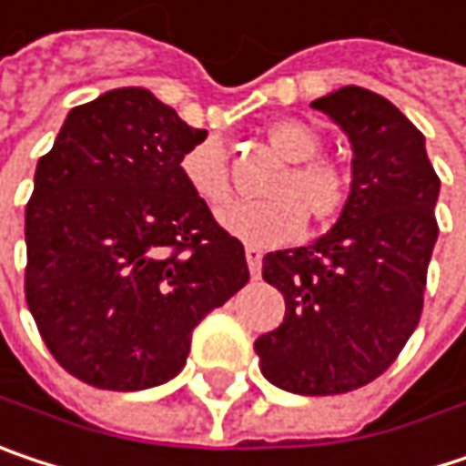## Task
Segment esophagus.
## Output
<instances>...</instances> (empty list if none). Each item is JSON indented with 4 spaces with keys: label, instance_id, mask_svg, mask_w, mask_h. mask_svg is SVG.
<instances>
[{
    "label": "esophagus",
    "instance_id": "34e87169",
    "mask_svg": "<svg viewBox=\"0 0 466 466\" xmlns=\"http://www.w3.org/2000/svg\"><path fill=\"white\" fill-rule=\"evenodd\" d=\"M245 258H248V269H250V277H253V279H258V277H261V258H264V253H261L258 248L248 245V248H245Z\"/></svg>",
    "mask_w": 466,
    "mask_h": 466
}]
</instances>
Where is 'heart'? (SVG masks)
<instances>
[{
  "instance_id": "b5f03b06",
  "label": "heart",
  "mask_w": 466,
  "mask_h": 466,
  "mask_svg": "<svg viewBox=\"0 0 466 466\" xmlns=\"http://www.w3.org/2000/svg\"><path fill=\"white\" fill-rule=\"evenodd\" d=\"M267 138L277 154L290 162L269 184V199L234 202L218 213V224L234 237L267 248L293 239L304 229L307 213L315 224H330L341 216L350 199L347 176L328 159H315L319 136L299 119H277ZM181 178L208 208H218L232 197L227 151L208 138L194 144L181 157Z\"/></svg>"
}]
</instances>
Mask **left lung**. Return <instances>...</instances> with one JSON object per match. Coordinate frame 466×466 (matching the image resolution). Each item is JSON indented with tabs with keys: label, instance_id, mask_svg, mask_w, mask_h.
Masks as SVG:
<instances>
[{
	"label": "left lung",
	"instance_id": "1",
	"mask_svg": "<svg viewBox=\"0 0 466 466\" xmlns=\"http://www.w3.org/2000/svg\"><path fill=\"white\" fill-rule=\"evenodd\" d=\"M312 108L350 138V199L312 245L264 256L285 319L256 339V355L285 392L341 395L381 376L419 325L441 178L424 136L387 98L347 85Z\"/></svg>",
	"mask_w": 466,
	"mask_h": 466
}]
</instances>
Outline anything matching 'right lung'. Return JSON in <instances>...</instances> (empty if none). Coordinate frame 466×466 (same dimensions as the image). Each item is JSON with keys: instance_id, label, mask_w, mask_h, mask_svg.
Masks as SVG:
<instances>
[{"instance_id": "right-lung-1", "label": "right lung", "mask_w": 466, "mask_h": 466, "mask_svg": "<svg viewBox=\"0 0 466 466\" xmlns=\"http://www.w3.org/2000/svg\"><path fill=\"white\" fill-rule=\"evenodd\" d=\"M189 127L144 87L71 108L25 205V301L79 381L136 392L181 373L191 330L250 279L242 242L184 184Z\"/></svg>"}]
</instances>
